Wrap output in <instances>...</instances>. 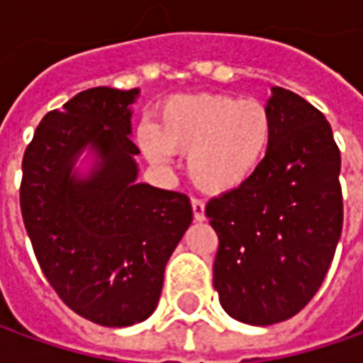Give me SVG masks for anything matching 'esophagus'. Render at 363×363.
<instances>
[{
	"label": "esophagus",
	"mask_w": 363,
	"mask_h": 363,
	"mask_svg": "<svg viewBox=\"0 0 363 363\" xmlns=\"http://www.w3.org/2000/svg\"><path fill=\"white\" fill-rule=\"evenodd\" d=\"M192 212H194V220L196 221L206 220V204L200 198H192Z\"/></svg>",
	"instance_id": "34e87169"
}]
</instances>
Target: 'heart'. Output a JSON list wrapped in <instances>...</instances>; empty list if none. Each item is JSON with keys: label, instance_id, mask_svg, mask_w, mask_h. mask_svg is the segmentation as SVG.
I'll use <instances>...</instances> for the list:
<instances>
[{"label": "heart", "instance_id": "b5f03b06", "mask_svg": "<svg viewBox=\"0 0 363 363\" xmlns=\"http://www.w3.org/2000/svg\"><path fill=\"white\" fill-rule=\"evenodd\" d=\"M274 122L267 104L231 95L169 99L159 126L145 122L140 143L145 155L167 165L174 150L189 151V174L200 189L233 192L255 179L272 145Z\"/></svg>", "mask_w": 363, "mask_h": 363}]
</instances>
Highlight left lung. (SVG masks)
Wrapping results in <instances>:
<instances>
[{
    "mask_svg": "<svg viewBox=\"0 0 363 363\" xmlns=\"http://www.w3.org/2000/svg\"><path fill=\"white\" fill-rule=\"evenodd\" d=\"M268 157L251 182L212 198L220 247L213 288L233 319L267 327L294 317L325 280L342 233L340 150L325 114L272 87Z\"/></svg>",
    "mask_w": 363,
    "mask_h": 363,
    "instance_id": "1",
    "label": "left lung"
}]
</instances>
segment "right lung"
<instances>
[{
	"mask_svg": "<svg viewBox=\"0 0 363 363\" xmlns=\"http://www.w3.org/2000/svg\"><path fill=\"white\" fill-rule=\"evenodd\" d=\"M138 93H77L44 116L23 155L21 213L36 260L60 299L103 327L155 311L167 260L192 223L186 194L135 182ZM87 145L97 165L77 177L74 159Z\"/></svg>",
	"mask_w": 363,
	"mask_h": 363,
	"instance_id": "right-lung-1",
	"label": "right lung"
}]
</instances>
